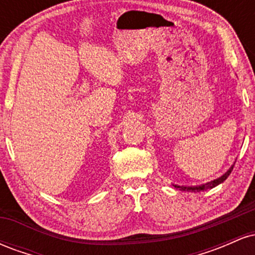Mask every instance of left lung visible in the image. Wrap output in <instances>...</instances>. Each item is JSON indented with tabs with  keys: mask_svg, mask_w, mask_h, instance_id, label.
I'll list each match as a JSON object with an SVG mask.
<instances>
[{
	"mask_svg": "<svg viewBox=\"0 0 255 255\" xmlns=\"http://www.w3.org/2000/svg\"><path fill=\"white\" fill-rule=\"evenodd\" d=\"M233 168L234 165H231V168L228 170L223 176L218 177L217 180H213L211 182H207L205 184H201V186H192V187H186V186H176V184H174L175 188H178L181 189V191H187V192H203V191H207V189H211L213 187L218 186V184H221L222 182H224L225 180H227L228 176L231 174V171H233Z\"/></svg>",
	"mask_w": 255,
	"mask_h": 255,
	"instance_id": "left-lung-1",
	"label": "left lung"
}]
</instances>
